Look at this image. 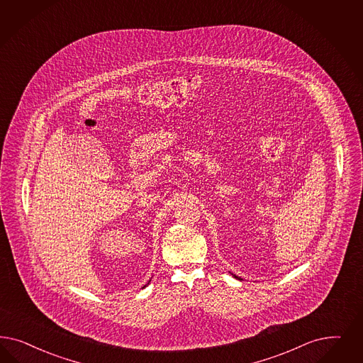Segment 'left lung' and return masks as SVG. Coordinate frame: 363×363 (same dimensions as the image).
Wrapping results in <instances>:
<instances>
[{
	"label": "left lung",
	"mask_w": 363,
	"mask_h": 363,
	"mask_svg": "<svg viewBox=\"0 0 363 363\" xmlns=\"http://www.w3.org/2000/svg\"><path fill=\"white\" fill-rule=\"evenodd\" d=\"M235 276V277H236V279H238V280H240V277H238V276H236V275H233Z\"/></svg>",
	"instance_id": "left-lung-1"
}]
</instances>
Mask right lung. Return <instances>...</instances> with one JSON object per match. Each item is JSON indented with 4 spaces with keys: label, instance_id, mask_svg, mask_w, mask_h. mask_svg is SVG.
Instances as JSON below:
<instances>
[{
    "label": "right lung",
    "instance_id": "obj_1",
    "mask_svg": "<svg viewBox=\"0 0 363 363\" xmlns=\"http://www.w3.org/2000/svg\"><path fill=\"white\" fill-rule=\"evenodd\" d=\"M147 284H149V283H147ZM146 287V286H143V288Z\"/></svg>",
    "mask_w": 363,
    "mask_h": 363
}]
</instances>
